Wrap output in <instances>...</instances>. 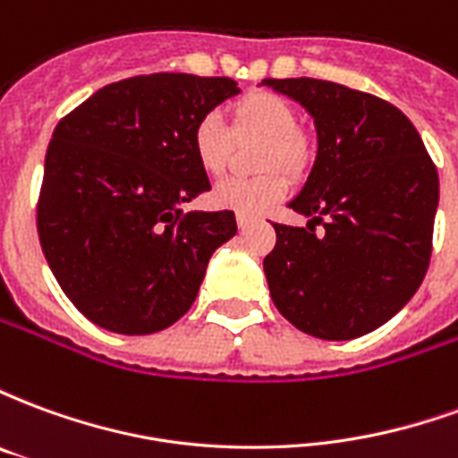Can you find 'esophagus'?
Returning <instances> with one entry per match:
<instances>
[{
    "mask_svg": "<svg viewBox=\"0 0 458 458\" xmlns=\"http://www.w3.org/2000/svg\"><path fill=\"white\" fill-rule=\"evenodd\" d=\"M252 223H255V218H250V216H238V228L240 230L250 228Z\"/></svg>",
    "mask_w": 458,
    "mask_h": 458,
    "instance_id": "obj_1",
    "label": "esophagus"
}]
</instances>
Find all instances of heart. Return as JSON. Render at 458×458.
Here are the masks:
<instances>
[{
  "mask_svg": "<svg viewBox=\"0 0 458 458\" xmlns=\"http://www.w3.org/2000/svg\"><path fill=\"white\" fill-rule=\"evenodd\" d=\"M230 130L235 134L255 131L265 137L258 166L272 169L258 176H230L210 189V206L238 216H259L287 193V176H304L314 161V144L297 127V113L282 95L255 90L230 107ZM230 130L216 113L200 114L191 130V151L200 169L216 176L230 159Z\"/></svg>",
  "mask_w": 458,
  "mask_h": 458,
  "instance_id": "obj_1",
  "label": "heart"
}]
</instances>
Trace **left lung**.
<instances>
[{
    "label": "left lung",
    "mask_w": 458,
    "mask_h": 458,
    "mask_svg": "<svg viewBox=\"0 0 458 458\" xmlns=\"http://www.w3.org/2000/svg\"><path fill=\"white\" fill-rule=\"evenodd\" d=\"M317 124L318 151L289 203L307 228L272 223L269 294L299 331L324 341L370 334L422 284L439 203L437 166L394 105L317 78H265ZM322 230L316 233V225Z\"/></svg>",
    "instance_id": "left-lung-1"
}]
</instances>
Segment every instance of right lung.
Here are the masks:
<instances>
[{"label": "right lung", "instance_id": "add662e5", "mask_svg": "<svg viewBox=\"0 0 458 458\" xmlns=\"http://www.w3.org/2000/svg\"><path fill=\"white\" fill-rule=\"evenodd\" d=\"M238 93L233 78L134 75L55 124L36 228L55 282L93 324L144 336L191 309L210 255L238 233L233 210L181 208L210 189L191 130Z\"/></svg>", "mask_w": 458, "mask_h": 458}]
</instances>
